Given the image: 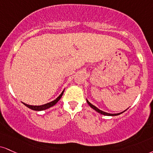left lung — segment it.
<instances>
[{
  "label": "left lung",
  "instance_id": "obj_1",
  "mask_svg": "<svg viewBox=\"0 0 153 153\" xmlns=\"http://www.w3.org/2000/svg\"><path fill=\"white\" fill-rule=\"evenodd\" d=\"M87 100V102H88V104L92 108H93V109H94L95 110H96V111L97 112V113H100V114H102V115H109V116H115V115H120V114H121L122 113H117V114H110V113H105V112H103V111H102V110H99L98 108H97L95 106H94L93 105H92L91 102H89V101H88V100ZM124 112V111H123Z\"/></svg>",
  "mask_w": 153,
  "mask_h": 153
}]
</instances>
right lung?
Returning a JSON list of instances; mask_svg holds the SVG:
<instances>
[{"instance_id":"right-lung-1","label":"right lung","mask_w":153,"mask_h":153,"mask_svg":"<svg viewBox=\"0 0 153 153\" xmlns=\"http://www.w3.org/2000/svg\"><path fill=\"white\" fill-rule=\"evenodd\" d=\"M63 92H64V91L62 92L61 94L59 95V96L57 97L56 100H54L51 102H48V103H46L45 105H38V106H37V105H30L25 104V103H24V102H23V103L25 105V106H27V108H30V109H31V110H36V111H40V110H43L48 109V108H51V107L55 105H56L57 102H58V100H60V98H61L62 95V94H63Z\"/></svg>"}]
</instances>
